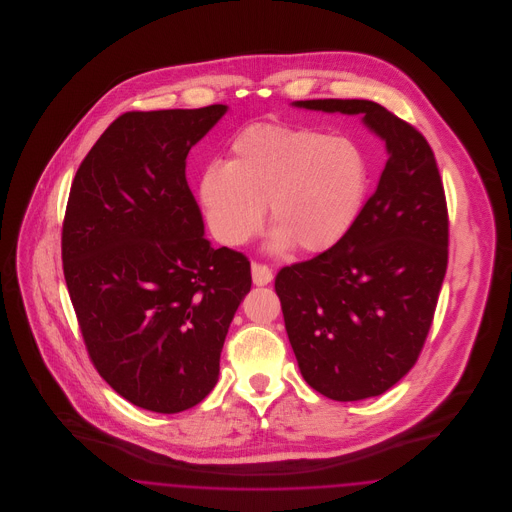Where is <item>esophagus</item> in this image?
<instances>
[{
	"label": "esophagus",
	"mask_w": 512,
	"mask_h": 512,
	"mask_svg": "<svg viewBox=\"0 0 512 512\" xmlns=\"http://www.w3.org/2000/svg\"><path fill=\"white\" fill-rule=\"evenodd\" d=\"M251 276H253V284L257 286H267L272 280V268L263 265V263H253L251 265Z\"/></svg>",
	"instance_id": "34e87169"
}]
</instances>
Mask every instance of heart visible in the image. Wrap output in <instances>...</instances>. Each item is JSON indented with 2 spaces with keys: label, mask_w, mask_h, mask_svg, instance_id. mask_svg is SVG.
<instances>
[{
  "label": "heart",
  "mask_w": 512,
  "mask_h": 512,
  "mask_svg": "<svg viewBox=\"0 0 512 512\" xmlns=\"http://www.w3.org/2000/svg\"><path fill=\"white\" fill-rule=\"evenodd\" d=\"M365 149L315 128L259 122L236 134L226 163H209L197 195L211 232L242 245L267 207L276 249L322 253L353 230L370 192Z\"/></svg>",
  "instance_id": "heart-1"
}]
</instances>
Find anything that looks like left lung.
Wrapping results in <instances>:
<instances>
[{
  "label": "left lung",
  "instance_id": "left-lung-1",
  "mask_svg": "<svg viewBox=\"0 0 512 512\" xmlns=\"http://www.w3.org/2000/svg\"><path fill=\"white\" fill-rule=\"evenodd\" d=\"M297 107L363 115L388 147L376 192L328 251L280 268L274 290L305 382L334 401L382 395L418 361L449 259V217L426 138L368 99Z\"/></svg>",
  "mask_w": 512,
  "mask_h": 512
}]
</instances>
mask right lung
Wrapping results in <instances>:
<instances>
[{
	"mask_svg": "<svg viewBox=\"0 0 512 512\" xmlns=\"http://www.w3.org/2000/svg\"><path fill=\"white\" fill-rule=\"evenodd\" d=\"M226 113L128 111L74 176L63 274L99 376L136 407L192 409L219 380L220 351L251 288L244 253L215 249L186 182V157Z\"/></svg>",
	"mask_w": 512,
	"mask_h": 512,
	"instance_id": "1",
	"label": "right lung"
}]
</instances>
